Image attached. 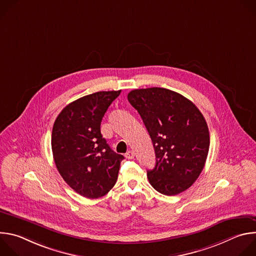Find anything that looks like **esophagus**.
<instances>
[{
    "label": "esophagus",
    "mask_w": 256,
    "mask_h": 256,
    "mask_svg": "<svg viewBox=\"0 0 256 256\" xmlns=\"http://www.w3.org/2000/svg\"><path fill=\"white\" fill-rule=\"evenodd\" d=\"M124 156H126V159H132V158L134 157V153L132 151H128V152H126V155H124Z\"/></svg>",
    "instance_id": "esophagus-1"
}]
</instances>
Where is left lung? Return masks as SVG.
Returning <instances> with one entry per match:
<instances>
[{
  "label": "left lung",
  "mask_w": 256,
  "mask_h": 256,
  "mask_svg": "<svg viewBox=\"0 0 256 256\" xmlns=\"http://www.w3.org/2000/svg\"><path fill=\"white\" fill-rule=\"evenodd\" d=\"M152 138L156 165L147 171L160 194L190 188L202 171L210 148L206 122L188 98L165 88L136 89L128 94Z\"/></svg>",
  "instance_id": "obj_1"
}]
</instances>
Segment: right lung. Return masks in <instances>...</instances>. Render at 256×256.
Returning <instances> with one entry per match:
<instances>
[{
    "label": "right lung",
    "instance_id": "obj_1",
    "mask_svg": "<svg viewBox=\"0 0 256 256\" xmlns=\"http://www.w3.org/2000/svg\"><path fill=\"white\" fill-rule=\"evenodd\" d=\"M120 92L100 91L72 101L54 124L52 150L56 166L66 184L82 196L101 198L118 180L124 157L110 149L100 124Z\"/></svg>",
    "mask_w": 256,
    "mask_h": 256
}]
</instances>
